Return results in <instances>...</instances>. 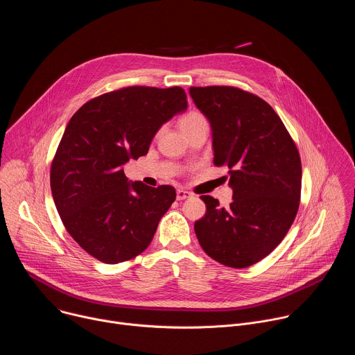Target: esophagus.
Returning a JSON list of instances; mask_svg holds the SVG:
<instances>
[{
	"label": "esophagus",
	"instance_id": "1",
	"mask_svg": "<svg viewBox=\"0 0 355 355\" xmlns=\"http://www.w3.org/2000/svg\"><path fill=\"white\" fill-rule=\"evenodd\" d=\"M189 196H191V192H188L185 189H177V199L178 200H184V199H187Z\"/></svg>",
	"mask_w": 355,
	"mask_h": 355
}]
</instances>
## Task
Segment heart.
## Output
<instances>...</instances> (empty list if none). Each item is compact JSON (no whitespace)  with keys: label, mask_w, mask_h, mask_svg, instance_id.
<instances>
[{"label":"heart","mask_w":355,"mask_h":355,"mask_svg":"<svg viewBox=\"0 0 355 355\" xmlns=\"http://www.w3.org/2000/svg\"><path fill=\"white\" fill-rule=\"evenodd\" d=\"M202 121H205V118L202 116L199 112H189V114H187L181 121H180V126H181V130L184 129V128H188V126H191V125H195V123H198V122H202Z\"/></svg>","instance_id":"1"}]
</instances>
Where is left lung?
<instances>
[{
	"label": "left lung",
	"instance_id": "1",
	"mask_svg": "<svg viewBox=\"0 0 355 355\" xmlns=\"http://www.w3.org/2000/svg\"><path fill=\"white\" fill-rule=\"evenodd\" d=\"M195 107L212 129L214 163L229 168L233 200L202 195L207 214L193 225L215 261L245 268L282 241L295 220L302 185L297 148L275 111L260 96L234 87H191Z\"/></svg>",
	"mask_w": 355,
	"mask_h": 355
}]
</instances>
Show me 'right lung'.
<instances>
[{
    "label": "right lung",
    "instance_id": "add662e5",
    "mask_svg": "<svg viewBox=\"0 0 355 355\" xmlns=\"http://www.w3.org/2000/svg\"><path fill=\"white\" fill-rule=\"evenodd\" d=\"M187 105L181 87H126L88 101L67 123L50 187L64 227L96 260L128 261L153 239L175 189L130 182L123 166Z\"/></svg>",
    "mask_w": 355,
    "mask_h": 355
}]
</instances>
